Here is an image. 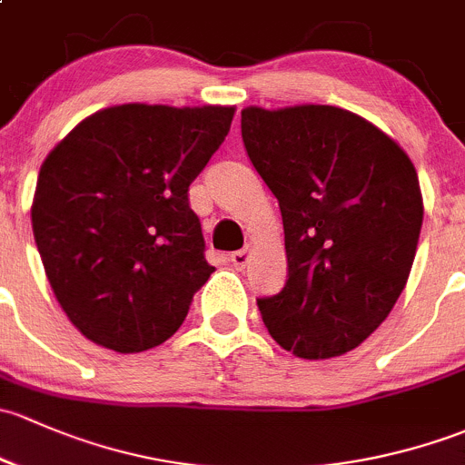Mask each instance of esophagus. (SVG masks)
Listing matches in <instances>:
<instances>
[{
  "mask_svg": "<svg viewBox=\"0 0 465 465\" xmlns=\"http://www.w3.org/2000/svg\"><path fill=\"white\" fill-rule=\"evenodd\" d=\"M248 260H251V246H246L243 251H237L231 255L232 266L237 268V271H243V268L248 266Z\"/></svg>",
  "mask_w": 465,
  "mask_h": 465,
  "instance_id": "34e87169",
  "label": "esophagus"
}]
</instances>
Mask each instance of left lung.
<instances>
[{
	"label": "left lung",
	"mask_w": 465,
	"mask_h": 465,
	"mask_svg": "<svg viewBox=\"0 0 465 465\" xmlns=\"http://www.w3.org/2000/svg\"><path fill=\"white\" fill-rule=\"evenodd\" d=\"M248 159L277 197L289 280L260 298L268 333L306 361L342 356L394 309L423 223L403 147L331 104L246 107Z\"/></svg>",
	"instance_id": "1"
}]
</instances>
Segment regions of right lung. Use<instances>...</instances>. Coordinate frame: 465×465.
Returning <instances> with one entry per match:
<instances>
[{
  "instance_id": "1",
  "label": "right lung",
  "mask_w": 465,
  "mask_h": 465,
  "mask_svg": "<svg viewBox=\"0 0 465 465\" xmlns=\"http://www.w3.org/2000/svg\"><path fill=\"white\" fill-rule=\"evenodd\" d=\"M234 107L100 109L49 152L33 234L66 318L100 347L138 353L174 336L208 282L188 188L231 132Z\"/></svg>"
}]
</instances>
